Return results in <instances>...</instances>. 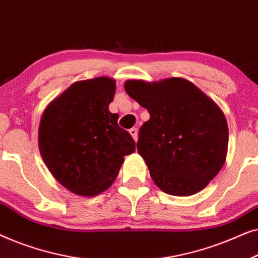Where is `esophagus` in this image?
I'll list each match as a JSON object with an SVG mask.
<instances>
[{"instance_id": "34e87169", "label": "esophagus", "mask_w": 258, "mask_h": 258, "mask_svg": "<svg viewBox=\"0 0 258 258\" xmlns=\"http://www.w3.org/2000/svg\"><path fill=\"white\" fill-rule=\"evenodd\" d=\"M129 134L132 135V137L134 139V141H137V135H139V130L137 128H132L129 130Z\"/></svg>"}]
</instances>
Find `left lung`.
<instances>
[{"label": "left lung", "instance_id": "left-lung-1", "mask_svg": "<svg viewBox=\"0 0 258 258\" xmlns=\"http://www.w3.org/2000/svg\"><path fill=\"white\" fill-rule=\"evenodd\" d=\"M124 89L150 114L140 129L137 150L155 184L174 196L206 188L228 153V124L221 108L182 77L128 80Z\"/></svg>", "mask_w": 258, "mask_h": 258}]
</instances>
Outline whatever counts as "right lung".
<instances>
[{
  "label": "right lung",
  "mask_w": 258,
  "mask_h": 258,
  "mask_svg": "<svg viewBox=\"0 0 258 258\" xmlns=\"http://www.w3.org/2000/svg\"><path fill=\"white\" fill-rule=\"evenodd\" d=\"M116 82L107 76L77 81L44 109L38 149L54 178L83 197L103 192L117 177L125 155L135 151L130 134L109 111Z\"/></svg>",
  "instance_id": "right-lung-1"
}]
</instances>
